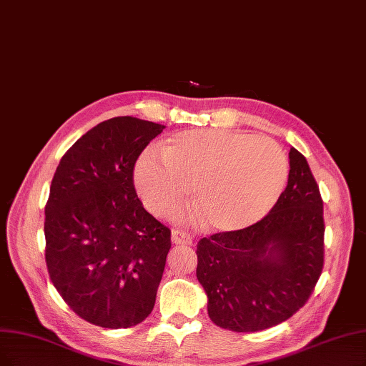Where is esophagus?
Listing matches in <instances>:
<instances>
[{
	"label": "esophagus",
	"mask_w": 366,
	"mask_h": 366,
	"mask_svg": "<svg viewBox=\"0 0 366 366\" xmlns=\"http://www.w3.org/2000/svg\"><path fill=\"white\" fill-rule=\"evenodd\" d=\"M171 240L177 244H191L192 236L183 229H174L171 234Z\"/></svg>",
	"instance_id": "obj_1"
}]
</instances>
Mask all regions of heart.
Wrapping results in <instances>:
<instances>
[{"mask_svg": "<svg viewBox=\"0 0 366 366\" xmlns=\"http://www.w3.org/2000/svg\"><path fill=\"white\" fill-rule=\"evenodd\" d=\"M134 179L145 207L159 216L177 209L192 184L207 225L232 232L270 212L287 184L288 160L270 138L192 129L167 138L159 153H145Z\"/></svg>", "mask_w": 366, "mask_h": 366, "instance_id": "1", "label": "heart"}]
</instances>
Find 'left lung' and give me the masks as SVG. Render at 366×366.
Wrapping results in <instances>:
<instances>
[{"mask_svg":"<svg viewBox=\"0 0 366 366\" xmlns=\"http://www.w3.org/2000/svg\"><path fill=\"white\" fill-rule=\"evenodd\" d=\"M288 157L285 191L261 221L198 242L197 277L222 329L282 323L308 302L323 270V199L305 156L291 147Z\"/></svg>","mask_w":366,"mask_h":366,"instance_id":"8db88e82","label":"left lung"}]
</instances>
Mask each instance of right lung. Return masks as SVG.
<instances>
[{"label":"right lung","instance_id":"obj_1","mask_svg":"<svg viewBox=\"0 0 366 366\" xmlns=\"http://www.w3.org/2000/svg\"><path fill=\"white\" fill-rule=\"evenodd\" d=\"M165 126L114 117L64 153L45 206V258L54 287L92 325L126 329L156 302L171 229L137 195L139 154Z\"/></svg>","mask_w":366,"mask_h":366}]
</instances>
